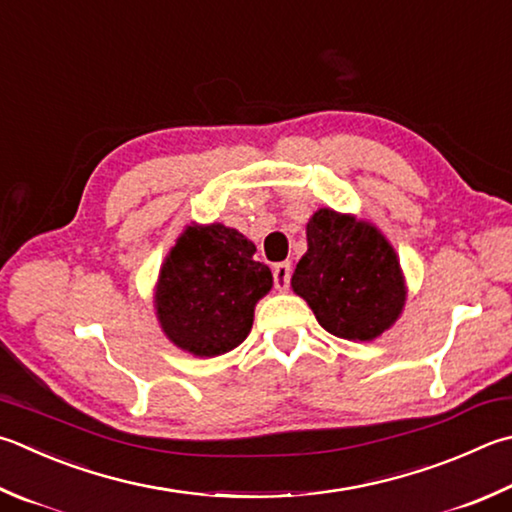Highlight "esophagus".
Here are the masks:
<instances>
[{"mask_svg": "<svg viewBox=\"0 0 512 512\" xmlns=\"http://www.w3.org/2000/svg\"><path fill=\"white\" fill-rule=\"evenodd\" d=\"M291 273H293L291 262L275 264V268H273V280H275V288H277V291H286L288 282H291Z\"/></svg>", "mask_w": 512, "mask_h": 512, "instance_id": "esophagus-1", "label": "esophagus"}]
</instances>
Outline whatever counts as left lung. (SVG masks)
Returning <instances> with one entry per match:
<instances>
[{
  "instance_id": "1",
  "label": "left lung",
  "mask_w": 512,
  "mask_h": 512,
  "mask_svg": "<svg viewBox=\"0 0 512 512\" xmlns=\"http://www.w3.org/2000/svg\"><path fill=\"white\" fill-rule=\"evenodd\" d=\"M306 241L291 286L322 327L345 340H374L392 327L403 311L405 284L389 241L365 221L329 208L306 224Z\"/></svg>"
}]
</instances>
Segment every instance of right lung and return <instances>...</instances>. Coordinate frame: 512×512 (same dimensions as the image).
Wrapping results in <instances>:
<instances>
[{
    "mask_svg": "<svg viewBox=\"0 0 512 512\" xmlns=\"http://www.w3.org/2000/svg\"><path fill=\"white\" fill-rule=\"evenodd\" d=\"M255 244L235 228L190 226L167 255L156 286L165 336L194 356H221L246 340L271 268L255 262Z\"/></svg>",
    "mask_w": 512,
    "mask_h": 512,
    "instance_id": "1",
    "label": "right lung"
}]
</instances>
